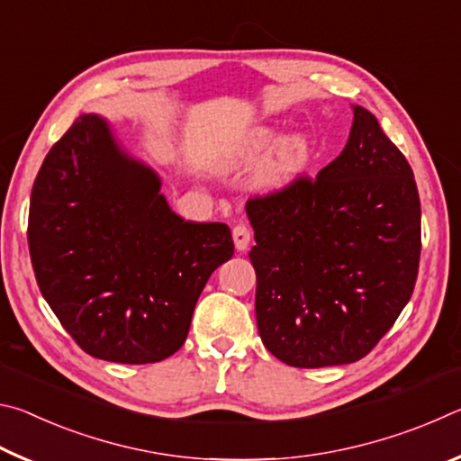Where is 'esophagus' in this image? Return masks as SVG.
<instances>
[{
  "instance_id": "esophagus-1",
  "label": "esophagus",
  "mask_w": 461,
  "mask_h": 461,
  "mask_svg": "<svg viewBox=\"0 0 461 461\" xmlns=\"http://www.w3.org/2000/svg\"><path fill=\"white\" fill-rule=\"evenodd\" d=\"M231 236H233V244H236V249L244 252V249H248V246H249V240H252V231H249V228H246L244 223H240L233 228Z\"/></svg>"
}]
</instances>
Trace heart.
Returning a JSON list of instances; mask_svg holds the SVG:
<instances>
[{"label": "heart", "mask_w": 461, "mask_h": 461, "mask_svg": "<svg viewBox=\"0 0 461 461\" xmlns=\"http://www.w3.org/2000/svg\"><path fill=\"white\" fill-rule=\"evenodd\" d=\"M272 145L276 148L262 162L258 175H256V185L264 193H283L299 183L313 162V142L307 134L293 131L278 140V130L256 126L240 138L236 152H233V162L238 167H252Z\"/></svg>", "instance_id": "heart-1"}]
</instances>
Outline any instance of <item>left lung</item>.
Here are the masks:
<instances>
[{
	"label": "left lung",
	"instance_id": "1",
	"mask_svg": "<svg viewBox=\"0 0 461 461\" xmlns=\"http://www.w3.org/2000/svg\"><path fill=\"white\" fill-rule=\"evenodd\" d=\"M341 154L283 193L246 203L262 343L294 368L372 352L415 288L420 201L407 158L352 105Z\"/></svg>",
	"mask_w": 461,
	"mask_h": 461
}]
</instances>
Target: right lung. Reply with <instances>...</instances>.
<instances>
[{
	"label": "right lung",
	"instance_id": "add662e5",
	"mask_svg": "<svg viewBox=\"0 0 461 461\" xmlns=\"http://www.w3.org/2000/svg\"><path fill=\"white\" fill-rule=\"evenodd\" d=\"M28 246L62 327L89 356L120 364L173 356L212 272L233 256L228 225L176 215L160 176L97 113H83L46 154Z\"/></svg>",
	"mask_w": 461,
	"mask_h": 461
}]
</instances>
